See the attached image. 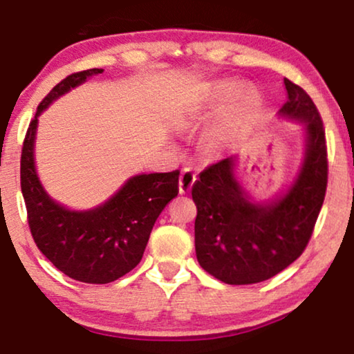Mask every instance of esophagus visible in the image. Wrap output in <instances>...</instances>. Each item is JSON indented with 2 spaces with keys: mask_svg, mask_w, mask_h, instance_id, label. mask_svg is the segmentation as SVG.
<instances>
[{
  "mask_svg": "<svg viewBox=\"0 0 354 354\" xmlns=\"http://www.w3.org/2000/svg\"><path fill=\"white\" fill-rule=\"evenodd\" d=\"M196 181V173L189 168H185L180 174V192L181 194H186V192L191 191L192 185Z\"/></svg>",
  "mask_w": 354,
  "mask_h": 354,
  "instance_id": "1",
  "label": "esophagus"
}]
</instances>
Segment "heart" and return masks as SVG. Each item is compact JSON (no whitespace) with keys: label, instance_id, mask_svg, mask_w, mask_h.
<instances>
[{"label":"heart","instance_id":"b5f03b06","mask_svg":"<svg viewBox=\"0 0 354 354\" xmlns=\"http://www.w3.org/2000/svg\"><path fill=\"white\" fill-rule=\"evenodd\" d=\"M235 82H229V80H221V82L212 83L205 91L203 104H201V113L207 114L210 111L217 109L218 106H222L228 97L231 100L227 102L225 111H223V119L225 122H236V120L247 118L248 114H252L254 107L258 106V96L253 89L243 88L236 91Z\"/></svg>","mask_w":354,"mask_h":354}]
</instances>
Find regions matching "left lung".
Segmentation results:
<instances>
[{"instance_id": "obj_1", "label": "left lung", "mask_w": 354, "mask_h": 354, "mask_svg": "<svg viewBox=\"0 0 354 354\" xmlns=\"http://www.w3.org/2000/svg\"><path fill=\"white\" fill-rule=\"evenodd\" d=\"M288 101L277 115L301 122L306 149L297 174L266 201L257 199L235 174V156L205 168L192 185L198 207L196 257L209 274L225 284L270 279L301 257L325 199L326 145L320 114L310 96L284 78Z\"/></svg>"}]
</instances>
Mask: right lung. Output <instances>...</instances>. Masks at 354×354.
I'll return each mask as SVG.
<instances>
[{
  "mask_svg": "<svg viewBox=\"0 0 354 354\" xmlns=\"http://www.w3.org/2000/svg\"><path fill=\"white\" fill-rule=\"evenodd\" d=\"M102 71L91 68L70 75L44 97L21 155V191L35 245L57 270L88 284L113 283L140 263L156 218L180 191L176 169L131 176L109 199L86 210L68 209L48 196L35 168L39 115L58 97Z\"/></svg>",
  "mask_w": 354,
  "mask_h": 354,
  "instance_id": "right-lung-1",
  "label": "right lung"
}]
</instances>
